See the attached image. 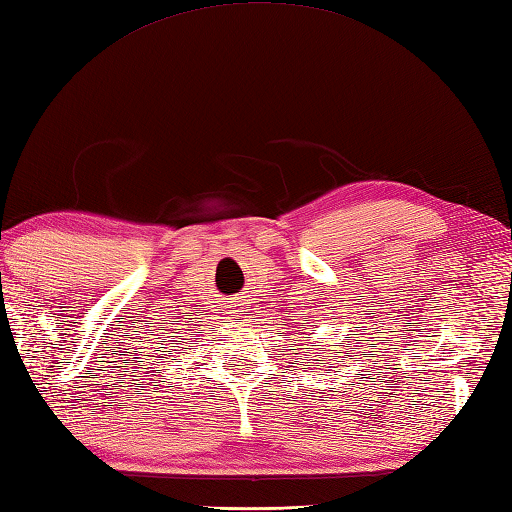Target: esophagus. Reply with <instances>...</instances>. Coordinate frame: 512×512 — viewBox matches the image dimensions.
Segmentation results:
<instances>
[{"mask_svg": "<svg viewBox=\"0 0 512 512\" xmlns=\"http://www.w3.org/2000/svg\"><path fill=\"white\" fill-rule=\"evenodd\" d=\"M236 313H238V315H241V311H236Z\"/></svg>", "mask_w": 512, "mask_h": 512, "instance_id": "1", "label": "esophagus"}]
</instances>
